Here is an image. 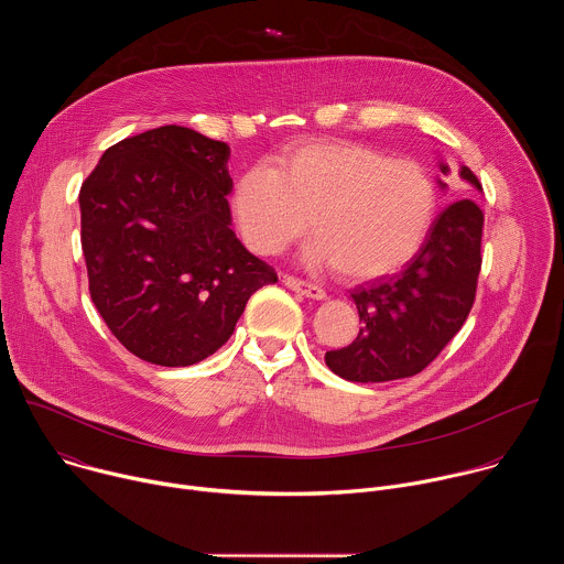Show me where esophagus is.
Returning <instances> with one entry per match:
<instances>
[{
	"instance_id": "esophagus-1",
	"label": "esophagus",
	"mask_w": 564,
	"mask_h": 564,
	"mask_svg": "<svg viewBox=\"0 0 564 564\" xmlns=\"http://www.w3.org/2000/svg\"><path fill=\"white\" fill-rule=\"evenodd\" d=\"M281 281L290 288V290H294V292H301L303 296H310V299H326V290H321L318 285H314V283H310V281H303V279H299V276H294V274H281Z\"/></svg>"
}]
</instances>
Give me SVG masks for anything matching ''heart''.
Segmentation results:
<instances>
[{"mask_svg": "<svg viewBox=\"0 0 564 564\" xmlns=\"http://www.w3.org/2000/svg\"><path fill=\"white\" fill-rule=\"evenodd\" d=\"M435 214L437 187L424 165L346 138L292 142L231 189V216L252 252L281 254L312 216L310 259L352 281L409 263Z\"/></svg>", "mask_w": 564, "mask_h": 564, "instance_id": "1", "label": "heart"}]
</instances>
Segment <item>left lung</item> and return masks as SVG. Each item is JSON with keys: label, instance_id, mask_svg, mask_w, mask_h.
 I'll list each match as a JSON object with an SVG mask.
<instances>
[{"label": "left lung", "instance_id": "8db88e82", "mask_svg": "<svg viewBox=\"0 0 564 564\" xmlns=\"http://www.w3.org/2000/svg\"><path fill=\"white\" fill-rule=\"evenodd\" d=\"M448 174V167L442 165ZM459 176L481 192L477 176ZM485 212L473 198L448 205L404 270L352 290L357 339L326 352L328 368L348 381H390L422 372L459 333L481 270Z\"/></svg>", "mask_w": 564, "mask_h": 564}]
</instances>
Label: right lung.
Here are the masks:
<instances>
[{
    "label": "right lung",
    "mask_w": 564,
    "mask_h": 564,
    "mask_svg": "<svg viewBox=\"0 0 564 564\" xmlns=\"http://www.w3.org/2000/svg\"><path fill=\"white\" fill-rule=\"evenodd\" d=\"M227 158L225 142L167 124L109 147L79 187L91 299L142 361H203L276 283L229 229Z\"/></svg>",
    "instance_id": "add662e5"
}]
</instances>
